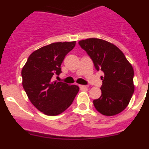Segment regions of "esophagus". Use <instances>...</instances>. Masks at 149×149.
I'll return each instance as SVG.
<instances>
[{
	"instance_id": "obj_1",
	"label": "esophagus",
	"mask_w": 149,
	"mask_h": 149,
	"mask_svg": "<svg viewBox=\"0 0 149 149\" xmlns=\"http://www.w3.org/2000/svg\"><path fill=\"white\" fill-rule=\"evenodd\" d=\"M80 88H81V89H87L88 88V86L87 85H80Z\"/></svg>"
}]
</instances>
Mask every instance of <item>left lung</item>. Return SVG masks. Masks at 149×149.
<instances>
[{
	"label": "left lung",
	"mask_w": 149,
	"mask_h": 149,
	"mask_svg": "<svg viewBox=\"0 0 149 149\" xmlns=\"http://www.w3.org/2000/svg\"><path fill=\"white\" fill-rule=\"evenodd\" d=\"M93 60L97 71H102L101 95L93 101L95 107L104 116H114L126 108L134 92L132 65L116 46L100 39L78 42Z\"/></svg>",
	"instance_id": "obj_1"
}]
</instances>
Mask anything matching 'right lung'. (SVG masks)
I'll return each mask as SVG.
<instances>
[{
    "label": "right lung",
    "instance_id": "1",
    "mask_svg": "<svg viewBox=\"0 0 149 149\" xmlns=\"http://www.w3.org/2000/svg\"><path fill=\"white\" fill-rule=\"evenodd\" d=\"M75 42H54L36 50L29 56L22 71V85L31 103L43 113L56 116L70 106L79 91L76 85L52 81L62 72L65 55Z\"/></svg>",
    "mask_w": 149,
    "mask_h": 149
}]
</instances>
